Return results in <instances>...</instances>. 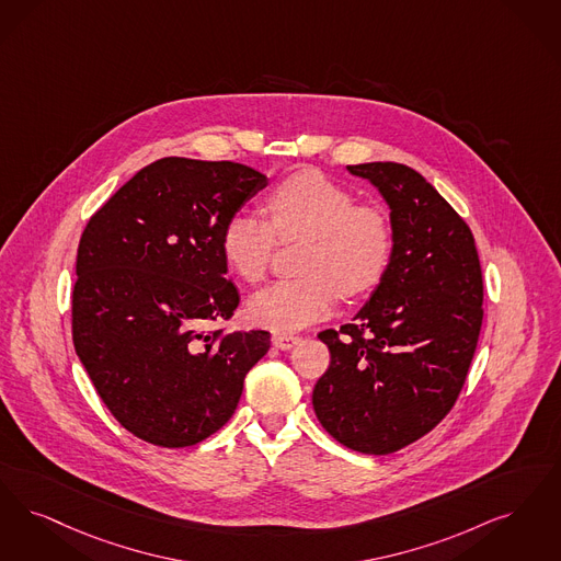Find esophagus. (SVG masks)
<instances>
[{
  "mask_svg": "<svg viewBox=\"0 0 561 561\" xmlns=\"http://www.w3.org/2000/svg\"><path fill=\"white\" fill-rule=\"evenodd\" d=\"M273 346H277V348H282V351H290L291 346H296L298 344V336H291V334H273Z\"/></svg>",
  "mask_w": 561,
  "mask_h": 561,
  "instance_id": "obj_1",
  "label": "esophagus"
}]
</instances>
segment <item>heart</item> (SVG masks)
<instances>
[{"label": "heart", "mask_w": 561, "mask_h": 561, "mask_svg": "<svg viewBox=\"0 0 561 561\" xmlns=\"http://www.w3.org/2000/svg\"><path fill=\"white\" fill-rule=\"evenodd\" d=\"M270 221L254 213H233L221 233L227 267L248 284L270 270L277 240H305L298 270L248 300V317L275 332H294L325 317L337 291L355 298L380 284L392 259L394 233L388 215L359 204L353 192L321 173H298L267 196Z\"/></svg>", "instance_id": "1"}]
</instances>
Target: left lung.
Segmentation results:
<instances>
[{"label":"left lung","instance_id":"8db88e82","mask_svg":"<svg viewBox=\"0 0 561 561\" xmlns=\"http://www.w3.org/2000/svg\"><path fill=\"white\" fill-rule=\"evenodd\" d=\"M348 171L388 202L394 247L355 319L319 334L332 360L313 409L340 445L388 455L438 426L457 401L482 328V270L470 227L417 171L399 162Z\"/></svg>","mask_w":561,"mask_h":561}]
</instances>
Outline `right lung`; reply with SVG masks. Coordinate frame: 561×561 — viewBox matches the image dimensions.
Returning a JSON list of instances; mask_svg holds the SVG:
<instances>
[{
    "mask_svg": "<svg viewBox=\"0 0 561 561\" xmlns=\"http://www.w3.org/2000/svg\"><path fill=\"white\" fill-rule=\"evenodd\" d=\"M267 185L229 160L160 158L91 215L77 250L72 342L114 420L157 447H192L233 415L270 332L215 328L240 294L227 219Z\"/></svg>",
    "mask_w": 561,
    "mask_h": 561,
    "instance_id": "right-lung-1",
    "label": "right lung"
}]
</instances>
